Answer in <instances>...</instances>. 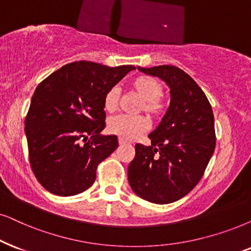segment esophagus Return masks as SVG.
<instances>
[{
    "label": "esophagus",
    "instance_id": "obj_1",
    "mask_svg": "<svg viewBox=\"0 0 251 251\" xmlns=\"http://www.w3.org/2000/svg\"><path fill=\"white\" fill-rule=\"evenodd\" d=\"M126 144H127V141L124 140L122 138H119V145H126Z\"/></svg>",
    "mask_w": 251,
    "mask_h": 251
}]
</instances>
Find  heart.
I'll use <instances>...</instances> for the list:
<instances>
[{"label": "heart", "mask_w": 251, "mask_h": 251, "mask_svg": "<svg viewBox=\"0 0 251 251\" xmlns=\"http://www.w3.org/2000/svg\"><path fill=\"white\" fill-rule=\"evenodd\" d=\"M131 89L136 96L142 100L140 111L153 119H160L166 112L167 105L162 100L163 84L155 77L148 75H140L135 77L131 83ZM120 89L119 87L110 88L104 96V109L109 112L117 110L119 104ZM149 128V122L144 116L128 117L115 116L107 122V131L124 140H134L144 134Z\"/></svg>", "instance_id": "obj_1"}]
</instances>
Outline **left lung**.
I'll list each match as a JSON object with an SVG mask.
<instances>
[{
    "instance_id": "8db88e82",
    "label": "left lung",
    "mask_w": 251,
    "mask_h": 251,
    "mask_svg": "<svg viewBox=\"0 0 251 251\" xmlns=\"http://www.w3.org/2000/svg\"><path fill=\"white\" fill-rule=\"evenodd\" d=\"M138 69L170 88V105L148 138L135 145L128 183L145 201L169 204L186 196L204 175L215 148L213 111L195 80L176 66Z\"/></svg>"
}]
</instances>
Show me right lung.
<instances>
[{
    "instance_id": "obj_1",
    "label": "right lung",
    "mask_w": 251,
    "mask_h": 251,
    "mask_svg": "<svg viewBox=\"0 0 251 251\" xmlns=\"http://www.w3.org/2000/svg\"><path fill=\"white\" fill-rule=\"evenodd\" d=\"M134 68L75 61L36 88L25 135L31 168L47 191L67 197L93 185L97 166L118 147L116 135L100 134L106 117L104 96Z\"/></svg>"
}]
</instances>
